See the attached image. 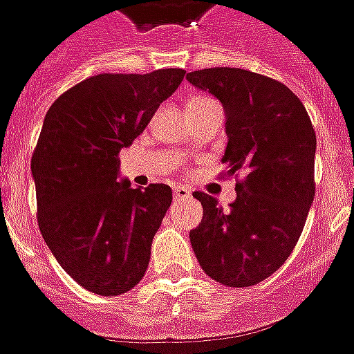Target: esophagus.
Listing matches in <instances>:
<instances>
[{"instance_id": "obj_1", "label": "esophagus", "mask_w": 354, "mask_h": 354, "mask_svg": "<svg viewBox=\"0 0 354 354\" xmlns=\"http://www.w3.org/2000/svg\"><path fill=\"white\" fill-rule=\"evenodd\" d=\"M189 197H192V192H189L187 187H182V185L174 187V199H176V201L189 199Z\"/></svg>"}]
</instances>
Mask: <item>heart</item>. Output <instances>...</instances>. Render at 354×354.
Wrapping results in <instances>:
<instances>
[{
	"label": "heart",
	"instance_id": "obj_1",
	"mask_svg": "<svg viewBox=\"0 0 354 354\" xmlns=\"http://www.w3.org/2000/svg\"><path fill=\"white\" fill-rule=\"evenodd\" d=\"M205 100H208V98H205V96H193V98H189V102H187V106H193V104H199V102Z\"/></svg>",
	"mask_w": 354,
	"mask_h": 354
}]
</instances>
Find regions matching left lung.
<instances>
[{"label":"left lung","instance_id":"obj_1","mask_svg":"<svg viewBox=\"0 0 354 354\" xmlns=\"http://www.w3.org/2000/svg\"><path fill=\"white\" fill-rule=\"evenodd\" d=\"M187 81L225 109L227 147L222 162L237 180L225 210L195 192L203 222L189 231L203 271L220 284L246 288L288 260L315 197L317 136L301 100L286 85L241 68H207Z\"/></svg>","mask_w":354,"mask_h":354}]
</instances>
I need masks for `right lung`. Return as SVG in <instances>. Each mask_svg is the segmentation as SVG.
<instances>
[{"label":"right lung","instance_id":"add662e5","mask_svg":"<svg viewBox=\"0 0 354 354\" xmlns=\"http://www.w3.org/2000/svg\"><path fill=\"white\" fill-rule=\"evenodd\" d=\"M180 68L98 73L50 106L32 155L37 225L60 267L98 296H119L146 274L172 189L117 180L129 147L184 80Z\"/></svg>","mask_w":354,"mask_h":354}]
</instances>
